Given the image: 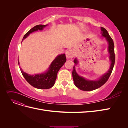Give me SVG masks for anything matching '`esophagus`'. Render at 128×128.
Returning a JSON list of instances; mask_svg holds the SVG:
<instances>
[{
  "label": "esophagus",
  "instance_id": "1",
  "mask_svg": "<svg viewBox=\"0 0 128 128\" xmlns=\"http://www.w3.org/2000/svg\"><path fill=\"white\" fill-rule=\"evenodd\" d=\"M66 55L67 58H72L74 56L75 52L74 51V50L72 49H69L66 51Z\"/></svg>",
  "mask_w": 128,
  "mask_h": 128
}]
</instances>
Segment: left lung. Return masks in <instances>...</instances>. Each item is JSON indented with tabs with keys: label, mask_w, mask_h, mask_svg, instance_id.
<instances>
[{
	"label": "left lung",
	"mask_w": 128,
	"mask_h": 128,
	"mask_svg": "<svg viewBox=\"0 0 128 128\" xmlns=\"http://www.w3.org/2000/svg\"><path fill=\"white\" fill-rule=\"evenodd\" d=\"M102 34L103 37L106 38V40L108 42V52L110 53V59L111 61L110 66L109 70L105 74L103 75L102 76L100 77L98 80H87L85 79L84 77L79 76L76 72L75 66H74L72 70V78L74 80V82L75 85V86L80 88V90L83 91H92L96 90L105 83L107 80L109 78L110 76L112 70L113 69V67L115 64V53H114V44L112 38L109 35L108 32L106 29H104L103 27H101ZM74 62L76 64H78V61L75 58L74 60Z\"/></svg>",
	"instance_id": "8db88e82"
}]
</instances>
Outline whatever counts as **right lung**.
<instances>
[{
  "label": "right lung",
  "mask_w": 128,
  "mask_h": 128,
  "mask_svg": "<svg viewBox=\"0 0 128 128\" xmlns=\"http://www.w3.org/2000/svg\"><path fill=\"white\" fill-rule=\"evenodd\" d=\"M46 26H48V24H40L34 26L24 34L22 42L31 33L37 30H42ZM66 58L65 54L58 56L50 64L47 72L40 74H35L34 75H29L23 71L21 68H20V69L22 75L31 86L37 88L48 89L54 86L56 79L57 73L66 62ZM18 64H20L18 60Z\"/></svg>",
  "instance_id": "obj_1"
}]
</instances>
